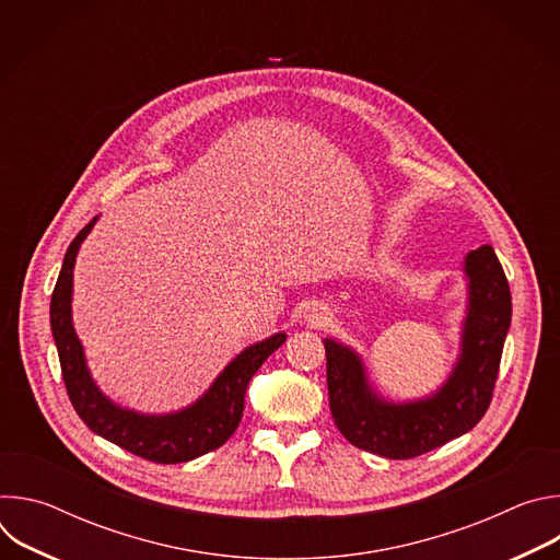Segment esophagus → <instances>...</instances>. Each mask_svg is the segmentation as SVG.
Returning <instances> with one entry per match:
<instances>
[{
	"instance_id": "esophagus-1",
	"label": "esophagus",
	"mask_w": 560,
	"mask_h": 560,
	"mask_svg": "<svg viewBox=\"0 0 560 560\" xmlns=\"http://www.w3.org/2000/svg\"><path fill=\"white\" fill-rule=\"evenodd\" d=\"M312 322H316V324L322 322V314H312Z\"/></svg>"
}]
</instances>
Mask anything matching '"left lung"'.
Instances as JSON below:
<instances>
[{
    "mask_svg": "<svg viewBox=\"0 0 560 560\" xmlns=\"http://www.w3.org/2000/svg\"><path fill=\"white\" fill-rule=\"evenodd\" d=\"M467 316L460 357L443 387L421 401L389 404L374 394L361 357L324 339L330 412L359 450L385 458H415L469 432L492 404L503 343L512 322V294L492 246L465 257Z\"/></svg>",
    "mask_w": 560,
    "mask_h": 560,
    "instance_id": "1",
    "label": "left lung"
}]
</instances>
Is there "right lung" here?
Segmentation results:
<instances>
[{"instance_id": "right-lung-1", "label": "right lung", "mask_w": 560, "mask_h": 560, "mask_svg": "<svg viewBox=\"0 0 560 560\" xmlns=\"http://www.w3.org/2000/svg\"><path fill=\"white\" fill-rule=\"evenodd\" d=\"M95 221L97 217L72 238L50 299V330L74 412L95 434L152 463H186L221 447L244 417V398L250 378L264 361L281 348L285 332L246 348L232 363H228L199 401L186 410L173 415H139L115 406L91 378L84 348L74 335L70 316L77 250Z\"/></svg>"}]
</instances>
